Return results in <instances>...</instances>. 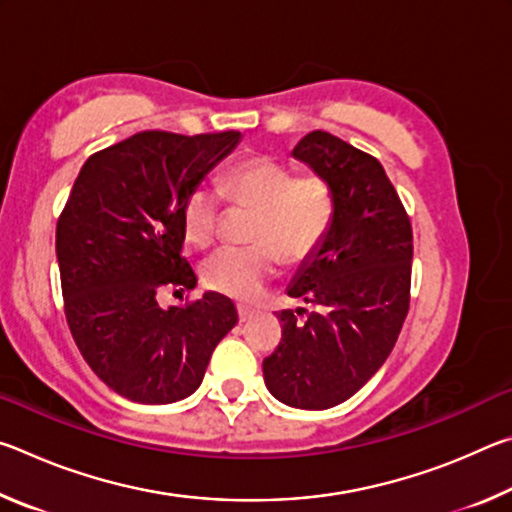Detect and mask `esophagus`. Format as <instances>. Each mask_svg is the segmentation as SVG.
Returning a JSON list of instances; mask_svg holds the SVG:
<instances>
[{
  "mask_svg": "<svg viewBox=\"0 0 512 512\" xmlns=\"http://www.w3.org/2000/svg\"><path fill=\"white\" fill-rule=\"evenodd\" d=\"M237 314H239V320H241V323H246L248 318H253L255 309H253V307H246V305H237Z\"/></svg>",
  "mask_w": 512,
  "mask_h": 512,
  "instance_id": "1",
  "label": "esophagus"
}]
</instances>
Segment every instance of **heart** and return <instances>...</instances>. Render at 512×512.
Returning a JSON list of instances; mask_svg holds the SVG:
<instances>
[{"instance_id": "obj_1", "label": "heart", "mask_w": 512, "mask_h": 512, "mask_svg": "<svg viewBox=\"0 0 512 512\" xmlns=\"http://www.w3.org/2000/svg\"><path fill=\"white\" fill-rule=\"evenodd\" d=\"M223 194L255 210L248 239L253 246L223 248L203 264L207 287L235 300H253L289 264L309 259L325 244L336 221L339 198L334 183L320 171H300L268 155L237 162L223 173ZM223 196L201 183L183 203L185 237L198 248L219 237Z\"/></svg>"}]
</instances>
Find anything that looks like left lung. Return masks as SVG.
I'll return each mask as SVG.
<instances>
[{
  "mask_svg": "<svg viewBox=\"0 0 512 512\" xmlns=\"http://www.w3.org/2000/svg\"><path fill=\"white\" fill-rule=\"evenodd\" d=\"M293 155L329 176L339 210L289 287L291 298L316 309L277 314L282 339L262 368L277 400L320 411L357 393L393 352L411 302L413 230L370 153L311 131Z\"/></svg>",
  "mask_w": 512,
  "mask_h": 512,
  "instance_id": "8db88e82",
  "label": "left lung"
}]
</instances>
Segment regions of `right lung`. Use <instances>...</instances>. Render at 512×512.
Segmentation results:
<instances>
[{
    "label": "right lung",
    "instance_id": "right-lung-1",
    "mask_svg": "<svg viewBox=\"0 0 512 512\" xmlns=\"http://www.w3.org/2000/svg\"><path fill=\"white\" fill-rule=\"evenodd\" d=\"M241 133L142 131L85 160L56 223L65 318L103 384L140 404L185 400L237 323L205 293L162 309L158 291L196 287L183 257V203Z\"/></svg>",
    "mask_w": 512,
    "mask_h": 512
}]
</instances>
